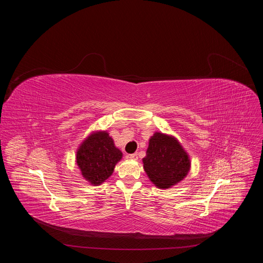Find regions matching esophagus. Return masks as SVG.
<instances>
[{
    "instance_id": "esophagus-1",
    "label": "esophagus",
    "mask_w": 263,
    "mask_h": 263,
    "mask_svg": "<svg viewBox=\"0 0 263 263\" xmlns=\"http://www.w3.org/2000/svg\"><path fill=\"white\" fill-rule=\"evenodd\" d=\"M129 158H130V159H133V160H137V159H138V155H137L136 153L130 154V155H129Z\"/></svg>"
}]
</instances>
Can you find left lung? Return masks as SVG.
<instances>
[{"label":"left lung","instance_id":"obj_1","mask_svg":"<svg viewBox=\"0 0 263 263\" xmlns=\"http://www.w3.org/2000/svg\"><path fill=\"white\" fill-rule=\"evenodd\" d=\"M143 168L158 189H170L182 181L191 170V159L174 137L156 132L148 141Z\"/></svg>","mask_w":263,"mask_h":263}]
</instances>
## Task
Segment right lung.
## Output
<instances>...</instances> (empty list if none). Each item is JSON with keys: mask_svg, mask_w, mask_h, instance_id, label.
<instances>
[{"mask_svg": "<svg viewBox=\"0 0 263 263\" xmlns=\"http://www.w3.org/2000/svg\"><path fill=\"white\" fill-rule=\"evenodd\" d=\"M123 153L106 131L93 132L79 146L77 164L82 176L92 185H100L115 171Z\"/></svg>", "mask_w": 263, "mask_h": 263, "instance_id": "1", "label": "right lung"}]
</instances>
